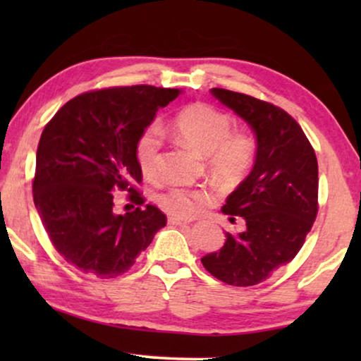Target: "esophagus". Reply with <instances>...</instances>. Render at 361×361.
Instances as JSON below:
<instances>
[{
	"mask_svg": "<svg viewBox=\"0 0 361 361\" xmlns=\"http://www.w3.org/2000/svg\"><path fill=\"white\" fill-rule=\"evenodd\" d=\"M167 221H169V225H189V221L182 220V219H179V216H176V215H171L169 219H167Z\"/></svg>",
	"mask_w": 361,
	"mask_h": 361,
	"instance_id": "1",
	"label": "esophagus"
}]
</instances>
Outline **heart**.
Here are the masks:
<instances>
[{"instance_id":"heart-1","label":"heart","mask_w":361,"mask_h":361,"mask_svg":"<svg viewBox=\"0 0 361 361\" xmlns=\"http://www.w3.org/2000/svg\"><path fill=\"white\" fill-rule=\"evenodd\" d=\"M172 128L177 137L192 149L207 156L209 167L216 179L225 184L241 180L253 164L256 142L253 136L233 130V120L225 111L207 105L192 103L177 113ZM161 133L157 126H149L136 141V161L141 172L147 177L156 176L159 166ZM214 195L209 189H185L172 187L159 195V205L177 216L199 215L207 209Z\"/></svg>"}]
</instances>
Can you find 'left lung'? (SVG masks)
Instances as JSON below:
<instances>
[{"mask_svg": "<svg viewBox=\"0 0 361 361\" xmlns=\"http://www.w3.org/2000/svg\"><path fill=\"white\" fill-rule=\"evenodd\" d=\"M210 92L253 130L256 157L248 177L221 207L230 221L245 220L243 231L226 233L225 245L205 255L202 264L216 279L246 288L269 278L302 248L317 216V157L283 108L225 88Z\"/></svg>", "mask_w": 361, "mask_h": 361, "instance_id": "obj_1", "label": "left lung"}]
</instances>
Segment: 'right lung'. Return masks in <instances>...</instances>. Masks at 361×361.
<instances>
[{
    "label": "right lung",
    "mask_w": 361,
    "mask_h": 361,
    "mask_svg": "<svg viewBox=\"0 0 361 361\" xmlns=\"http://www.w3.org/2000/svg\"><path fill=\"white\" fill-rule=\"evenodd\" d=\"M179 88L133 85L82 93L44 128L32 182L34 205L54 248L67 263L97 278H116L166 226L135 184L142 172L136 141ZM126 190L138 205L114 214L113 193ZM143 207H141L140 205Z\"/></svg>",
    "instance_id": "add662e5"
}]
</instances>
